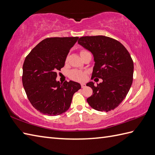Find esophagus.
Returning <instances> with one entry per match:
<instances>
[{
  "label": "esophagus",
  "instance_id": "34e87169",
  "mask_svg": "<svg viewBox=\"0 0 155 155\" xmlns=\"http://www.w3.org/2000/svg\"><path fill=\"white\" fill-rule=\"evenodd\" d=\"M81 87L82 88H85L86 87V84L85 83H81Z\"/></svg>",
  "mask_w": 155,
  "mask_h": 155
}]
</instances>
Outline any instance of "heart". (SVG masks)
Segmentation results:
<instances>
[{
    "label": "heart",
    "instance_id": "heart-1",
    "mask_svg": "<svg viewBox=\"0 0 155 155\" xmlns=\"http://www.w3.org/2000/svg\"><path fill=\"white\" fill-rule=\"evenodd\" d=\"M88 51H86V50H82L81 51V56L84 55V53H87ZM69 77L74 81H82L83 80L85 77V74L83 71H79L77 69L72 70L69 72Z\"/></svg>",
    "mask_w": 155,
    "mask_h": 155
}]
</instances>
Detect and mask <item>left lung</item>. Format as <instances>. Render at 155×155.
I'll list each match as a JSON object with an SVG mask.
<instances>
[{
	"mask_svg": "<svg viewBox=\"0 0 155 155\" xmlns=\"http://www.w3.org/2000/svg\"><path fill=\"white\" fill-rule=\"evenodd\" d=\"M78 44L94 56L92 77L103 82L94 85L90 82L92 95L86 99L93 109L101 111L114 110L126 97L134 76V62L130 54L120 41L104 35L84 36Z\"/></svg>",
	"mask_w": 155,
	"mask_h": 155,
	"instance_id": "obj_1",
	"label": "left lung"
}]
</instances>
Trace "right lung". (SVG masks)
Here are the masks:
<instances>
[{
	"label": "right lung",
	"mask_w": 155,
	"mask_h": 155,
	"mask_svg": "<svg viewBox=\"0 0 155 155\" xmlns=\"http://www.w3.org/2000/svg\"><path fill=\"white\" fill-rule=\"evenodd\" d=\"M78 37L46 38L26 56L22 84L29 101L39 112L58 116L71 106L73 94L81 89L78 82L56 81L57 71L64 65L69 50Z\"/></svg>",
	"instance_id": "1"
}]
</instances>
